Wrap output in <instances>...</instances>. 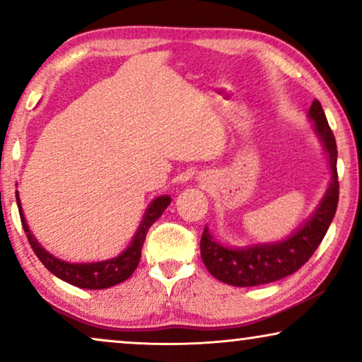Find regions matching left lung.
<instances>
[{
    "label": "left lung",
    "mask_w": 362,
    "mask_h": 362,
    "mask_svg": "<svg viewBox=\"0 0 362 362\" xmlns=\"http://www.w3.org/2000/svg\"><path fill=\"white\" fill-rule=\"evenodd\" d=\"M308 118L313 122L316 135L328 155L331 177L323 199L298 229L276 242L229 247L216 240L206 226L201 237V257L206 269L217 280L232 286H257L285 279L310 260L328 232L339 197L338 171H336L338 148L323 107L318 100L311 103Z\"/></svg>",
    "instance_id": "obj_1"
}]
</instances>
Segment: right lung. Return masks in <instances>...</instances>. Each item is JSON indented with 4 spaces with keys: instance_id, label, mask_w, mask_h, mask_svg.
<instances>
[{
    "instance_id": "right-lung-1",
    "label": "right lung",
    "mask_w": 362,
    "mask_h": 362,
    "mask_svg": "<svg viewBox=\"0 0 362 362\" xmlns=\"http://www.w3.org/2000/svg\"><path fill=\"white\" fill-rule=\"evenodd\" d=\"M16 201L19 207V216H21V222L29 244H31L34 254L37 255V259L42 262L44 267H46L51 274L56 275L57 279L67 281V284H71L74 286H78V288L102 290L122 284V281L130 279L133 272L136 270L138 262H140L141 257V247L143 242L146 239L148 229L160 219V216L165 212L166 207L170 206L171 197L158 196L156 199H153L150 202L145 214H143V219L140 222V226H138L135 235H133L130 245H128L120 255L108 260L88 262V264H71V262L57 259V257H54L51 252L44 249V247L37 242L36 237L31 234V230H29L18 191Z\"/></svg>"
}]
</instances>
